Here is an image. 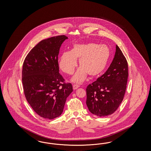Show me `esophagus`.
<instances>
[{
  "mask_svg": "<svg viewBox=\"0 0 151 151\" xmlns=\"http://www.w3.org/2000/svg\"><path fill=\"white\" fill-rule=\"evenodd\" d=\"M73 90H76L77 88L80 87V86H78V85H76V84H75V85H73Z\"/></svg>",
  "mask_w": 151,
  "mask_h": 151,
  "instance_id": "esophagus-1",
  "label": "esophagus"
}]
</instances>
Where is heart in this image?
Masks as SVG:
<instances>
[{
	"label": "heart",
	"mask_w": 151,
	"mask_h": 151,
	"mask_svg": "<svg viewBox=\"0 0 151 151\" xmlns=\"http://www.w3.org/2000/svg\"><path fill=\"white\" fill-rule=\"evenodd\" d=\"M110 49L105 45L94 42L75 44L70 51L62 53L58 60L59 67L65 73L71 75L78 66L80 68L72 78L75 83L83 82L87 75L99 76L105 69L110 59Z\"/></svg>",
	"instance_id": "b5f03b06"
}]
</instances>
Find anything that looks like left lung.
Masks as SVG:
<instances>
[{
  "label": "left lung",
  "mask_w": 151,
  "mask_h": 151,
  "mask_svg": "<svg viewBox=\"0 0 151 151\" xmlns=\"http://www.w3.org/2000/svg\"><path fill=\"white\" fill-rule=\"evenodd\" d=\"M128 71L127 60L116 45L114 58L109 69L86 88V105L92 114L105 117L116 111L124 99Z\"/></svg>",
  "instance_id": "left-lung-1"
}]
</instances>
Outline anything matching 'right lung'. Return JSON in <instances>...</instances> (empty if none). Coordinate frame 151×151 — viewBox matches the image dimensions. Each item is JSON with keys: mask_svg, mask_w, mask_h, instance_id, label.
<instances>
[{"mask_svg": "<svg viewBox=\"0 0 151 151\" xmlns=\"http://www.w3.org/2000/svg\"><path fill=\"white\" fill-rule=\"evenodd\" d=\"M68 37H51L39 42L28 53L22 70V82L27 102L39 116L52 119L63 112L66 99L73 91L59 73L58 55Z\"/></svg>", "mask_w": 151, "mask_h": 151, "instance_id": "add662e5", "label": "right lung"}]
</instances>
